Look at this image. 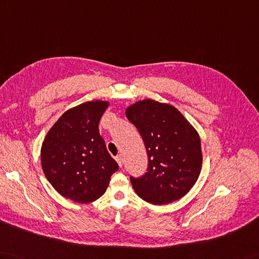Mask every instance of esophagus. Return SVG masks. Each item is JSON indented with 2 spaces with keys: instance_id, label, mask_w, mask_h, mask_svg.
Returning a JSON list of instances; mask_svg holds the SVG:
<instances>
[{
  "instance_id": "esophagus-1",
  "label": "esophagus",
  "mask_w": 259,
  "mask_h": 259,
  "mask_svg": "<svg viewBox=\"0 0 259 259\" xmlns=\"http://www.w3.org/2000/svg\"><path fill=\"white\" fill-rule=\"evenodd\" d=\"M116 160H117V162H118V164H119V166H122V157H121V154H119V155H117L116 157Z\"/></svg>"
}]
</instances>
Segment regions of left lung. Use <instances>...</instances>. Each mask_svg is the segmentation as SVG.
<instances>
[{"label":"left lung","instance_id":"left-lung-1","mask_svg":"<svg viewBox=\"0 0 259 259\" xmlns=\"http://www.w3.org/2000/svg\"><path fill=\"white\" fill-rule=\"evenodd\" d=\"M125 116L139 131L148 154L147 172L130 177L136 193L154 205L180 200L201 172V140L196 130L177 108L151 99L130 106Z\"/></svg>","mask_w":259,"mask_h":259}]
</instances>
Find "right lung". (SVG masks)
<instances>
[{"label":"right lung","instance_id":"right-lung-1","mask_svg":"<svg viewBox=\"0 0 259 259\" xmlns=\"http://www.w3.org/2000/svg\"><path fill=\"white\" fill-rule=\"evenodd\" d=\"M107 101H88L66 111L41 144V167L59 194L90 203L105 193L119 165L107 151L98 124Z\"/></svg>","mask_w":259,"mask_h":259}]
</instances>
